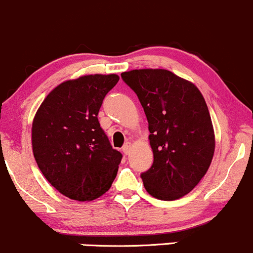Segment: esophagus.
I'll list each match as a JSON object with an SVG mask.
<instances>
[{"label":"esophagus","mask_w":253,"mask_h":253,"mask_svg":"<svg viewBox=\"0 0 253 253\" xmlns=\"http://www.w3.org/2000/svg\"><path fill=\"white\" fill-rule=\"evenodd\" d=\"M130 148H131V143H130V142H126V143L123 146V148H122V150H123L124 154H129Z\"/></svg>","instance_id":"34e87169"}]
</instances>
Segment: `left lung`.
Segmentation results:
<instances>
[{"label":"left lung","instance_id":"8db88e82","mask_svg":"<svg viewBox=\"0 0 253 253\" xmlns=\"http://www.w3.org/2000/svg\"><path fill=\"white\" fill-rule=\"evenodd\" d=\"M148 121L154 161L141 174L153 197L173 201L189 194L211 166L215 137L203 95L191 82L165 69L121 74Z\"/></svg>","mask_w":253,"mask_h":253}]
</instances>
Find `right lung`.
<instances>
[{"label":"right lung","mask_w":253,"mask_h":253,"mask_svg":"<svg viewBox=\"0 0 253 253\" xmlns=\"http://www.w3.org/2000/svg\"><path fill=\"white\" fill-rule=\"evenodd\" d=\"M118 75H86L52 89L32 124L33 155L44 177L72 200L92 201L111 188L121 164L98 113Z\"/></svg>","instance_id":"obj_1"}]
</instances>
